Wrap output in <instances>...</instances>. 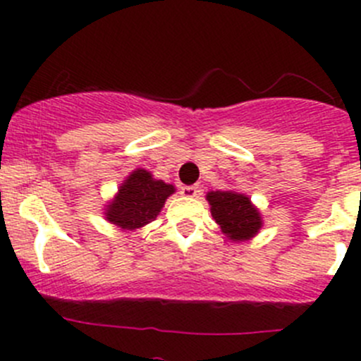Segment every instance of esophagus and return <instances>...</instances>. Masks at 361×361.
<instances>
[{"mask_svg":"<svg viewBox=\"0 0 361 361\" xmlns=\"http://www.w3.org/2000/svg\"><path fill=\"white\" fill-rule=\"evenodd\" d=\"M180 194L183 197H195L199 194V188L194 187V185H185V187L180 188Z\"/></svg>","mask_w":361,"mask_h":361,"instance_id":"obj_1","label":"esophagus"}]
</instances>
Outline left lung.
Segmentation results:
<instances>
[{"label": "left lung", "instance_id": "obj_1", "mask_svg": "<svg viewBox=\"0 0 361 361\" xmlns=\"http://www.w3.org/2000/svg\"><path fill=\"white\" fill-rule=\"evenodd\" d=\"M207 201L211 204L214 221L220 225L224 234L234 241L253 238L262 227L260 213L246 195L231 190H216L207 194Z\"/></svg>", "mask_w": 361, "mask_h": 361}]
</instances>
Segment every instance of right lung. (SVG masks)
<instances>
[{
  "label": "right lung",
  "mask_w": 361,
  "mask_h": 361,
  "mask_svg": "<svg viewBox=\"0 0 361 361\" xmlns=\"http://www.w3.org/2000/svg\"><path fill=\"white\" fill-rule=\"evenodd\" d=\"M174 192L173 185L154 180L145 169H136L120 187L115 201L106 209V220L133 231L157 218L164 202Z\"/></svg>",
  "instance_id": "add662e5"
}]
</instances>
